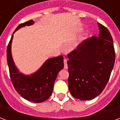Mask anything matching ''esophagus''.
Wrapping results in <instances>:
<instances>
[{"label":"esophagus","instance_id":"esophagus-1","mask_svg":"<svg viewBox=\"0 0 120 120\" xmlns=\"http://www.w3.org/2000/svg\"><path fill=\"white\" fill-rule=\"evenodd\" d=\"M64 69H68V64H67V59H66V58H64Z\"/></svg>","mask_w":120,"mask_h":120}]
</instances>
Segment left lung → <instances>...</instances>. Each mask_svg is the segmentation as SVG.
<instances>
[{
    "instance_id": "obj_1",
    "label": "left lung",
    "mask_w": 120,
    "mask_h": 120,
    "mask_svg": "<svg viewBox=\"0 0 120 120\" xmlns=\"http://www.w3.org/2000/svg\"><path fill=\"white\" fill-rule=\"evenodd\" d=\"M98 26L99 37L86 40L68 54L69 89L80 100L94 99L103 91L114 65L112 36L104 26Z\"/></svg>"
}]
</instances>
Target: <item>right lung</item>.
<instances>
[{
    "label": "right lung",
    "instance_id": "right-lung-1",
    "mask_svg": "<svg viewBox=\"0 0 120 120\" xmlns=\"http://www.w3.org/2000/svg\"><path fill=\"white\" fill-rule=\"evenodd\" d=\"M34 21L30 20L18 26L13 32L26 26H30ZM13 34L7 47V61L11 80L15 90L22 97L34 103L44 101L51 95L58 73L64 68V58L60 55L49 58L38 71L30 76H25L19 72L15 67L11 52V44Z\"/></svg>",
    "mask_w": 120,
    "mask_h": 120
}]
</instances>
